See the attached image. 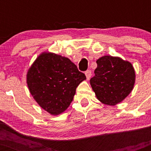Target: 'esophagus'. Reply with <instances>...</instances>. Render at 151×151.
<instances>
[{
	"label": "esophagus",
	"mask_w": 151,
	"mask_h": 151,
	"mask_svg": "<svg viewBox=\"0 0 151 151\" xmlns=\"http://www.w3.org/2000/svg\"><path fill=\"white\" fill-rule=\"evenodd\" d=\"M85 76H86V78H87L88 80L90 79L91 76V70H87L85 72Z\"/></svg>",
	"instance_id": "1"
}]
</instances>
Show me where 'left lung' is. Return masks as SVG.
<instances>
[{
  "mask_svg": "<svg viewBox=\"0 0 151 151\" xmlns=\"http://www.w3.org/2000/svg\"><path fill=\"white\" fill-rule=\"evenodd\" d=\"M97 66L90 84L102 104L115 106L130 94L135 82L132 64L119 57L104 56L97 60Z\"/></svg>",
  "mask_w": 151,
  "mask_h": 151,
  "instance_id": "obj_1",
  "label": "left lung"
}]
</instances>
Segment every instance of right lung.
I'll list each match as a JSON object with an SVG mask.
<instances>
[{
    "mask_svg": "<svg viewBox=\"0 0 151 151\" xmlns=\"http://www.w3.org/2000/svg\"><path fill=\"white\" fill-rule=\"evenodd\" d=\"M85 74L69 58L43 52L30 66L26 82L35 101L54 116L63 113L73 100L76 90Z\"/></svg>",
    "mask_w": 151,
    "mask_h": 151,
    "instance_id": "right-lung-1",
    "label": "right lung"
}]
</instances>
